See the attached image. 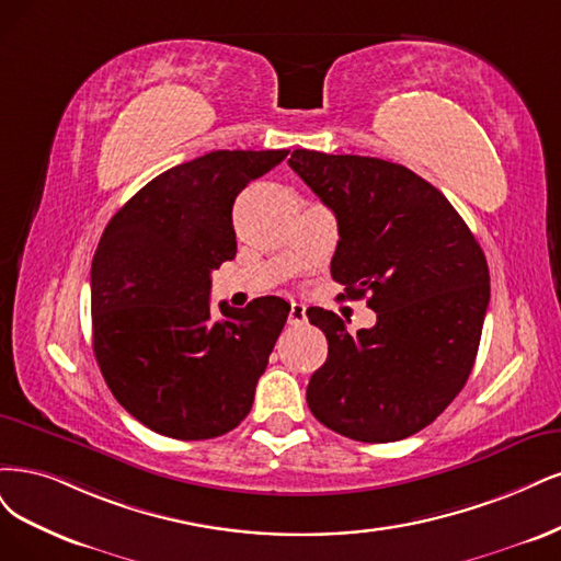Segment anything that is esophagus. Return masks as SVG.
<instances>
[{
  "label": "esophagus",
  "instance_id": "obj_1",
  "mask_svg": "<svg viewBox=\"0 0 561 561\" xmlns=\"http://www.w3.org/2000/svg\"><path fill=\"white\" fill-rule=\"evenodd\" d=\"M305 321H307V317H305V305L291 302V312H288V323H291V327H302Z\"/></svg>",
  "mask_w": 561,
  "mask_h": 561
}]
</instances>
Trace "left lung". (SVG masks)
I'll return each mask as SVG.
<instances>
[{
	"instance_id": "left-lung-1",
	"label": "left lung",
	"mask_w": 561,
	"mask_h": 561,
	"mask_svg": "<svg viewBox=\"0 0 561 561\" xmlns=\"http://www.w3.org/2000/svg\"><path fill=\"white\" fill-rule=\"evenodd\" d=\"M288 165L337 219L333 279L377 312L373 329L350 335L337 314L307 310L329 340L307 405L340 436L403 440L436 420L473 370L490 305L486 259L447 197L403 165L307 149Z\"/></svg>"
}]
</instances>
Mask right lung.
I'll use <instances>...</instances> for the list:
<instances>
[{
  "label": "right lung",
  "mask_w": 561,
  "mask_h": 561,
  "mask_svg": "<svg viewBox=\"0 0 561 561\" xmlns=\"http://www.w3.org/2000/svg\"><path fill=\"white\" fill-rule=\"evenodd\" d=\"M288 156L211 151L158 174L104 228L90 270L93 352L137 422L176 440L238 426L291 305L211 312V270L238 254L232 203Z\"/></svg>",
  "instance_id": "1"
}]
</instances>
